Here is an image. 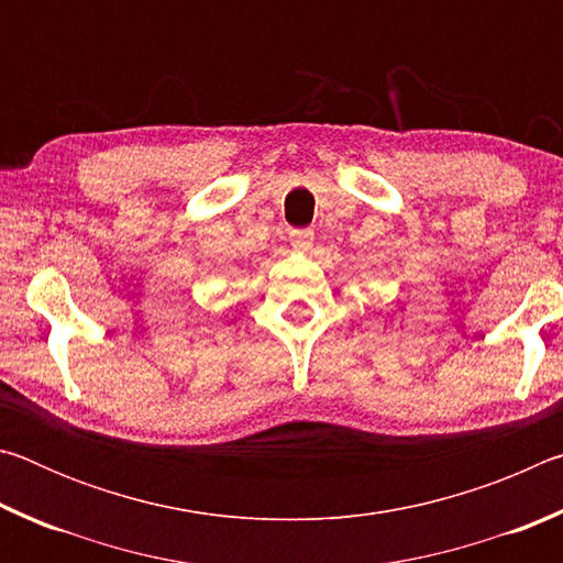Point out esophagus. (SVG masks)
I'll use <instances>...</instances> for the list:
<instances>
[{"mask_svg":"<svg viewBox=\"0 0 563 563\" xmlns=\"http://www.w3.org/2000/svg\"><path fill=\"white\" fill-rule=\"evenodd\" d=\"M312 241H316V235H312V231H292L290 233V243H292L295 251H300V253L308 251V247L312 245Z\"/></svg>","mask_w":563,"mask_h":563,"instance_id":"1","label":"esophagus"}]
</instances>
